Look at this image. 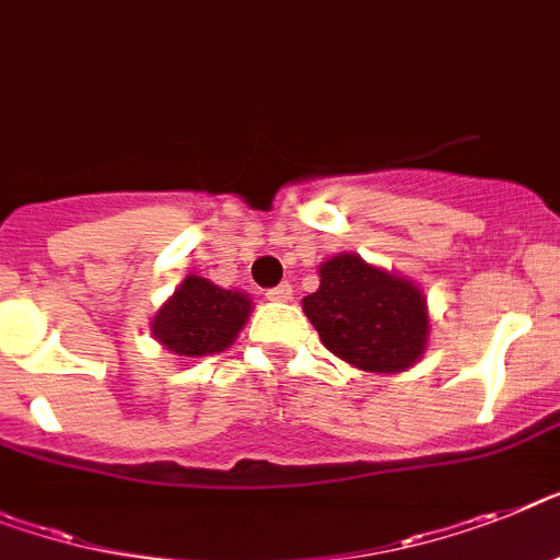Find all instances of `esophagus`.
<instances>
[{
    "instance_id": "1",
    "label": "esophagus",
    "mask_w": 560,
    "mask_h": 560,
    "mask_svg": "<svg viewBox=\"0 0 560 560\" xmlns=\"http://www.w3.org/2000/svg\"><path fill=\"white\" fill-rule=\"evenodd\" d=\"M293 299V284H279V288L267 290V302H290Z\"/></svg>"
}]
</instances>
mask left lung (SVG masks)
I'll use <instances>...</instances> for the list:
<instances>
[{
	"mask_svg": "<svg viewBox=\"0 0 560 560\" xmlns=\"http://www.w3.org/2000/svg\"><path fill=\"white\" fill-rule=\"evenodd\" d=\"M302 304L322 345L364 373L396 375L416 368L430 341L424 290L359 253L322 261L318 290Z\"/></svg>",
	"mask_w": 560,
	"mask_h": 560,
	"instance_id": "left-lung-1",
	"label": "left lung"
}]
</instances>
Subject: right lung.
<instances>
[{
  "label": "right lung",
  "instance_id": "1",
  "mask_svg": "<svg viewBox=\"0 0 560 560\" xmlns=\"http://www.w3.org/2000/svg\"><path fill=\"white\" fill-rule=\"evenodd\" d=\"M253 313L244 290H224L201 276H187L176 293L156 310L150 332L178 359H205L224 352Z\"/></svg>",
  "mask_w": 560,
  "mask_h": 560
}]
</instances>
